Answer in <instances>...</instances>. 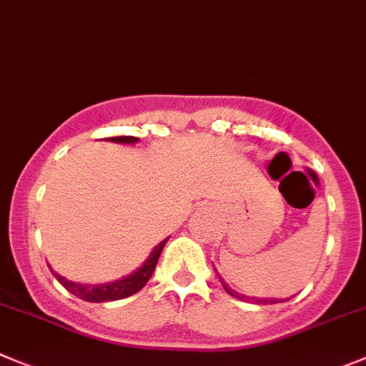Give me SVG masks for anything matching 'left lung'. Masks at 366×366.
<instances>
[{
    "mask_svg": "<svg viewBox=\"0 0 366 366\" xmlns=\"http://www.w3.org/2000/svg\"><path fill=\"white\" fill-rule=\"evenodd\" d=\"M218 278H220V276H218ZM220 282H222V285H224V289H225V292H227V295H231V296H234V298H238V300H242V302H244L245 298H247V296H244V295H238V292H234L233 289H229V285H227V283L224 282V280L220 278ZM252 302H256V303H278V302H282V300H274V298H251ZM283 302H285V300H283Z\"/></svg>",
    "mask_w": 366,
    "mask_h": 366,
    "instance_id": "left-lung-1",
    "label": "left lung"
}]
</instances>
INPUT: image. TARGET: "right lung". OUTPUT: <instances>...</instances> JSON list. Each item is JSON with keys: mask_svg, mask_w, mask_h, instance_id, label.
Returning a JSON list of instances; mask_svg holds the SVG:
<instances>
[{"mask_svg": "<svg viewBox=\"0 0 366 366\" xmlns=\"http://www.w3.org/2000/svg\"><path fill=\"white\" fill-rule=\"evenodd\" d=\"M106 141L112 142H122V144H133L139 139L137 137H129V135H122V137H110V139H106ZM167 240L160 242L153 252L149 254L148 260L144 262L141 269H137L133 274L126 276V278L117 280V282L112 283H101V285H84V283H74L64 280L63 276H59L57 272H54V276L57 278V282L70 291L71 295L77 296V298L84 300V302H92V303H102V302H114V300H122L128 298V296L135 295L142 289V287L148 283V280L152 278L153 271H155V265L159 262V256L162 252L164 245H166Z\"/></svg>", "mask_w": 366, "mask_h": 366, "instance_id": "right-lung-1", "label": "right lung"}]
</instances>
